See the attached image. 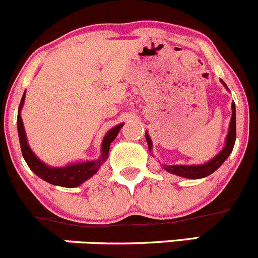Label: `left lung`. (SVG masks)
I'll use <instances>...</instances> for the list:
<instances>
[{
  "mask_svg": "<svg viewBox=\"0 0 258 258\" xmlns=\"http://www.w3.org/2000/svg\"><path fill=\"white\" fill-rule=\"evenodd\" d=\"M223 85L226 86V84H223ZM145 138H147L149 149H152V140H150L149 135L145 134ZM234 142H236V108H234V103H232V118L231 124H229L228 135H227L226 145H224L223 150L218 155H216L212 160H210V162L203 165H164V169L167 172L173 173V174L189 178V179L205 178L207 175L212 174L213 172H216L221 167L222 163L228 158V155L231 154L232 149L234 147Z\"/></svg>",
  "mask_w": 258,
  "mask_h": 258,
  "instance_id": "1",
  "label": "left lung"
}]
</instances>
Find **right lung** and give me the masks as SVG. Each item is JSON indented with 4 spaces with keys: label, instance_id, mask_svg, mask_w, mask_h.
Here are the masks:
<instances>
[{
    "label": "right lung",
    "instance_id": "right-lung-1",
    "mask_svg": "<svg viewBox=\"0 0 258 258\" xmlns=\"http://www.w3.org/2000/svg\"><path fill=\"white\" fill-rule=\"evenodd\" d=\"M25 100V94L21 99V103H20L19 108V115H17V129H19V137H20V145H21V152L24 155L25 160H26L27 165L39 175L40 178H42L46 182L51 183V184L55 185H61V187H78L81 183L85 182L86 179H89L90 177H93L98 169L100 168V165L103 164L104 160L108 158V152L109 147H110V143L118 135L119 130H120L123 124H119V125L114 126L108 134L105 135L103 140V147H101V157L100 159L93 160V162H86V163H79V164H73L68 165V167L63 168H50L47 165L43 164L42 162H40L36 157H35L34 153L31 152V149L27 145V139L26 134H25L24 124H22L21 115H20V110H21L22 105H24Z\"/></svg>",
    "mask_w": 258,
    "mask_h": 258
}]
</instances>
